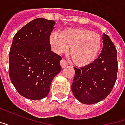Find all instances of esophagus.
<instances>
[{
	"instance_id": "obj_1",
	"label": "esophagus",
	"mask_w": 125,
	"mask_h": 125,
	"mask_svg": "<svg viewBox=\"0 0 125 125\" xmlns=\"http://www.w3.org/2000/svg\"><path fill=\"white\" fill-rule=\"evenodd\" d=\"M60 65L62 66V68H65L67 67V65H68V63L65 62L64 60H62L60 61Z\"/></svg>"
}]
</instances>
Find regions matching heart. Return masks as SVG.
<instances>
[{"mask_svg":"<svg viewBox=\"0 0 125 125\" xmlns=\"http://www.w3.org/2000/svg\"><path fill=\"white\" fill-rule=\"evenodd\" d=\"M49 43L56 53L68 52L72 60L78 66H86L94 62L99 55L102 39L99 34L84 28H70L61 33L53 32Z\"/></svg>","mask_w":125,"mask_h":125,"instance_id":"1","label":"heart"}]
</instances>
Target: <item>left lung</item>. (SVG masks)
<instances>
[{"instance_id": "8db88e82", "label": "left lung", "mask_w": 125, "mask_h": 125, "mask_svg": "<svg viewBox=\"0 0 125 125\" xmlns=\"http://www.w3.org/2000/svg\"><path fill=\"white\" fill-rule=\"evenodd\" d=\"M102 42V52L94 62L80 69L74 68L72 90L76 99L85 104H95L106 98L116 80L117 51L105 33Z\"/></svg>"}]
</instances>
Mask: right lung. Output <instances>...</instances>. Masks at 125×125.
Instances as JSON below:
<instances>
[{"label":"right lung","mask_w":125,"mask_h":125,"mask_svg":"<svg viewBox=\"0 0 125 125\" xmlns=\"http://www.w3.org/2000/svg\"><path fill=\"white\" fill-rule=\"evenodd\" d=\"M55 22L37 18L15 34L9 52V72L13 86L28 99L48 95L53 79L60 73L62 57L51 50L49 35Z\"/></svg>","instance_id":"1"}]
</instances>
